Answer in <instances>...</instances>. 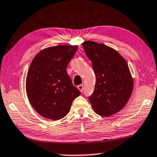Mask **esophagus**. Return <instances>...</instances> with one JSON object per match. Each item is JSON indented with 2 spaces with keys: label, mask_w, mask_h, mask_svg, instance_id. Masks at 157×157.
<instances>
[{
  "label": "esophagus",
  "mask_w": 157,
  "mask_h": 157,
  "mask_svg": "<svg viewBox=\"0 0 157 157\" xmlns=\"http://www.w3.org/2000/svg\"><path fill=\"white\" fill-rule=\"evenodd\" d=\"M77 88L80 90V91L81 92V93H82V92L84 91V85H78V86H77Z\"/></svg>",
  "instance_id": "34e87169"
}]
</instances>
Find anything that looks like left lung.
<instances>
[{
    "label": "left lung",
    "mask_w": 157,
    "mask_h": 157,
    "mask_svg": "<svg viewBox=\"0 0 157 157\" xmlns=\"http://www.w3.org/2000/svg\"><path fill=\"white\" fill-rule=\"evenodd\" d=\"M82 44L96 76L95 90L89 97L92 107L100 116H112L126 105L132 93L128 64L116 50L103 44L86 41Z\"/></svg>",
    "instance_id": "obj_1"
}]
</instances>
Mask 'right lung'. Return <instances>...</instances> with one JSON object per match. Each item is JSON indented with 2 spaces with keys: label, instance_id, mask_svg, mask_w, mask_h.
I'll return each instance as SVG.
<instances>
[{
  "label": "right lung",
  "instance_id": "right-lung-1",
  "mask_svg": "<svg viewBox=\"0 0 157 157\" xmlns=\"http://www.w3.org/2000/svg\"><path fill=\"white\" fill-rule=\"evenodd\" d=\"M77 49V45L48 47L31 62L26 80V94L33 109L45 118H64L73 100L81 94L66 70Z\"/></svg>",
  "mask_w": 157,
  "mask_h": 157
}]
</instances>
